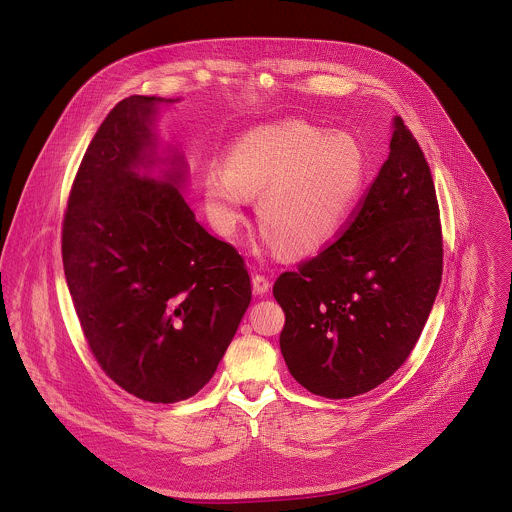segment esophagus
Returning a JSON list of instances; mask_svg holds the SVG:
<instances>
[{"label": "esophagus", "instance_id": "obj_1", "mask_svg": "<svg viewBox=\"0 0 512 512\" xmlns=\"http://www.w3.org/2000/svg\"><path fill=\"white\" fill-rule=\"evenodd\" d=\"M252 288H254V293H258V295H266L270 292V280L262 274H256L252 278Z\"/></svg>", "mask_w": 512, "mask_h": 512}]
</instances>
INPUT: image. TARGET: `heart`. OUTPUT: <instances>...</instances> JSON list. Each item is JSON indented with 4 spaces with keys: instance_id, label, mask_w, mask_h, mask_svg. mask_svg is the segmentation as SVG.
<instances>
[{
    "instance_id": "obj_1",
    "label": "heart",
    "mask_w": 512,
    "mask_h": 512,
    "mask_svg": "<svg viewBox=\"0 0 512 512\" xmlns=\"http://www.w3.org/2000/svg\"><path fill=\"white\" fill-rule=\"evenodd\" d=\"M224 165L209 167L201 179L213 224L232 234L250 197H258L256 217L266 238L292 256L335 240L365 187L366 155L359 142L303 120L250 130L228 149Z\"/></svg>"
}]
</instances>
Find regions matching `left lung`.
I'll list each match as a JSON object with an SVG mask.
<instances>
[{
  "label": "left lung",
  "instance_id": "1",
  "mask_svg": "<svg viewBox=\"0 0 512 512\" xmlns=\"http://www.w3.org/2000/svg\"><path fill=\"white\" fill-rule=\"evenodd\" d=\"M441 246L430 165L394 116L388 159L341 238L274 284L286 313L280 349L293 378L333 400L390 378L434 307Z\"/></svg>",
  "mask_w": 512,
  "mask_h": 512
}]
</instances>
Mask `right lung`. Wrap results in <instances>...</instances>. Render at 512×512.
Returning a JSON list of instances; mask_svg holds the SVG:
<instances>
[{"mask_svg":"<svg viewBox=\"0 0 512 512\" xmlns=\"http://www.w3.org/2000/svg\"><path fill=\"white\" fill-rule=\"evenodd\" d=\"M179 98L128 96L86 149L63 222V264L92 355L155 404L195 396L252 299L242 256L183 197L189 165L155 132Z\"/></svg>","mask_w":512,"mask_h":512,"instance_id":"add662e5","label":"right lung"}]
</instances>
